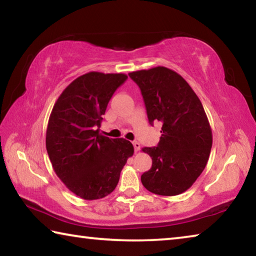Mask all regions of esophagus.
<instances>
[{"label":"esophagus","instance_id":"esophagus-1","mask_svg":"<svg viewBox=\"0 0 256 256\" xmlns=\"http://www.w3.org/2000/svg\"><path fill=\"white\" fill-rule=\"evenodd\" d=\"M133 146H134V150H136V152H138V151L140 150V148H141V144H138V141H134L133 142Z\"/></svg>","mask_w":256,"mask_h":256}]
</instances>
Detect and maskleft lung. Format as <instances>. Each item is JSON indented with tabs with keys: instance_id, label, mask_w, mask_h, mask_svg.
<instances>
[{
	"instance_id": "left-lung-1",
	"label": "left lung",
	"mask_w": 256,
	"mask_h": 256,
	"mask_svg": "<svg viewBox=\"0 0 256 256\" xmlns=\"http://www.w3.org/2000/svg\"><path fill=\"white\" fill-rule=\"evenodd\" d=\"M140 86L149 122L162 123L158 146L144 148L152 166L141 176L144 188L158 196L185 192L209 160L212 131L202 102L178 73L164 66L128 73Z\"/></svg>"
}]
</instances>
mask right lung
Masks as SVG:
<instances>
[{
  "instance_id": "obj_1",
  "label": "right lung",
  "mask_w": 256,
  "mask_h": 256,
  "mask_svg": "<svg viewBox=\"0 0 256 256\" xmlns=\"http://www.w3.org/2000/svg\"><path fill=\"white\" fill-rule=\"evenodd\" d=\"M126 79L124 73H86L63 90L52 110L47 154L58 178L84 200L110 194L133 156L130 141L99 133L112 94Z\"/></svg>"
}]
</instances>
